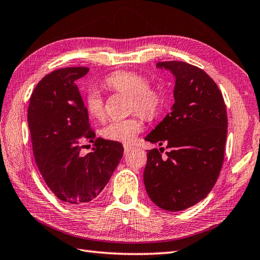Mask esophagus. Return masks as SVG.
<instances>
[{
  "mask_svg": "<svg viewBox=\"0 0 260 260\" xmlns=\"http://www.w3.org/2000/svg\"><path fill=\"white\" fill-rule=\"evenodd\" d=\"M123 149H124V152L126 153V152L130 151V150L132 149V147L129 146V145H123Z\"/></svg>",
  "mask_w": 260,
  "mask_h": 260,
  "instance_id": "1",
  "label": "esophagus"
}]
</instances>
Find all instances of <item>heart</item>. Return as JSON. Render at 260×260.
<instances>
[{"label":"heart","mask_w":260,"mask_h":260,"mask_svg":"<svg viewBox=\"0 0 260 260\" xmlns=\"http://www.w3.org/2000/svg\"><path fill=\"white\" fill-rule=\"evenodd\" d=\"M109 90L129 95L131 111H138L147 118H153L160 111L164 102L162 92L158 86L149 84L142 73L121 70L110 74L105 81ZM85 110L90 117L102 119L105 115V100L96 89H90L85 95ZM143 129L140 114L123 120H111L100 129V135L107 140L115 142H134L137 135Z\"/></svg>","instance_id":"obj_1"}]
</instances>
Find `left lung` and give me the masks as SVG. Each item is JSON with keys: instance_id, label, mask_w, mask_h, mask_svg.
Here are the masks:
<instances>
[{"instance_id": "left-lung-1", "label": "left lung", "mask_w": 260, "mask_h": 260, "mask_svg": "<svg viewBox=\"0 0 260 260\" xmlns=\"http://www.w3.org/2000/svg\"><path fill=\"white\" fill-rule=\"evenodd\" d=\"M176 77L171 112L146 137L167 143L147 152L143 182L160 208L180 211L207 197L220 174L227 138V111L216 82L200 68L182 61L158 62Z\"/></svg>"}]
</instances>
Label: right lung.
<instances>
[{"label":"right lung","instance_id":"right-lung-1","mask_svg":"<svg viewBox=\"0 0 260 260\" xmlns=\"http://www.w3.org/2000/svg\"><path fill=\"white\" fill-rule=\"evenodd\" d=\"M89 69L71 67L47 74L34 88L27 109L33 155L44 182L71 205L93 200L106 187L123 154L120 142L95 138L77 80ZM84 141L94 151L79 153Z\"/></svg>","mask_w":260,"mask_h":260}]
</instances>
